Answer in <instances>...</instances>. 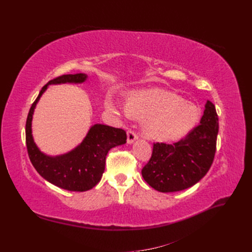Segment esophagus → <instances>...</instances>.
<instances>
[{"instance_id":"34e87169","label":"esophagus","mask_w":252,"mask_h":252,"mask_svg":"<svg viewBox=\"0 0 252 252\" xmlns=\"http://www.w3.org/2000/svg\"><path fill=\"white\" fill-rule=\"evenodd\" d=\"M135 140H138V134H136L133 130H128L127 131V143L132 144Z\"/></svg>"}]
</instances>
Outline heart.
I'll use <instances>...</instances> for the list:
<instances>
[{
    "mask_svg": "<svg viewBox=\"0 0 252 252\" xmlns=\"http://www.w3.org/2000/svg\"><path fill=\"white\" fill-rule=\"evenodd\" d=\"M106 107L117 110L116 102L108 97ZM123 110L130 117L145 119L143 129L148 138L165 142L184 138L200 119L195 105L159 88L132 91L126 97Z\"/></svg>",
    "mask_w": 252,
    "mask_h": 252,
    "instance_id": "1",
    "label": "heart"
}]
</instances>
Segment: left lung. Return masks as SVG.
<instances>
[{
	"label": "left lung",
	"mask_w": 252,
	"mask_h": 252,
	"mask_svg": "<svg viewBox=\"0 0 252 252\" xmlns=\"http://www.w3.org/2000/svg\"><path fill=\"white\" fill-rule=\"evenodd\" d=\"M200 125L173 144L156 143L142 175L159 192H174L196 184L210 169L217 148L219 118L210 101L205 105Z\"/></svg>",
	"instance_id": "1"
}]
</instances>
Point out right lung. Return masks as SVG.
<instances>
[{"mask_svg":"<svg viewBox=\"0 0 252 252\" xmlns=\"http://www.w3.org/2000/svg\"><path fill=\"white\" fill-rule=\"evenodd\" d=\"M87 74H64L49 81L30 107L26 121V146L30 162L42 178L51 184L69 191H87L101 181L105 170V159L108 151L126 143L125 130L103 124L91 126L85 139L65 155L50 157L36 146L32 131V122L35 106L45 90L51 84L85 82Z\"/></svg>","mask_w":252,"mask_h":252,"instance_id":"add662e5","label":"right lung"}]
</instances>
